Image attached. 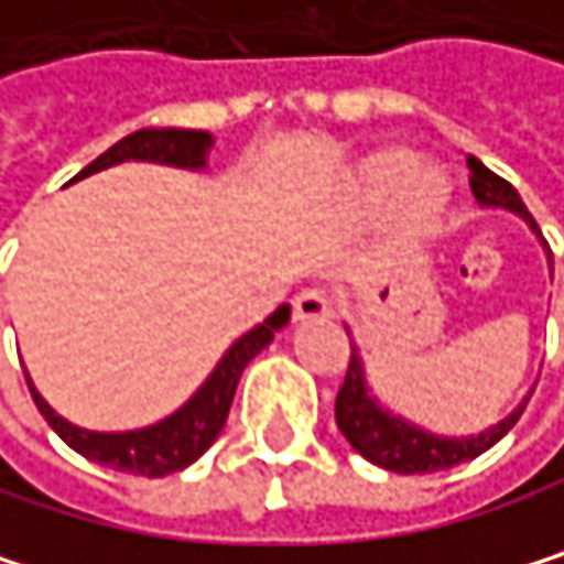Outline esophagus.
<instances>
[{
  "label": "esophagus",
  "instance_id": "34e87169",
  "mask_svg": "<svg viewBox=\"0 0 564 564\" xmlns=\"http://www.w3.org/2000/svg\"><path fill=\"white\" fill-rule=\"evenodd\" d=\"M292 313L299 323H308V319H329L333 316V299L323 292V289H302L292 302Z\"/></svg>",
  "mask_w": 564,
  "mask_h": 564
}]
</instances>
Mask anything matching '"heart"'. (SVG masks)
Returning a JSON list of instances; mask_svg holds the SVG:
<instances>
[{
	"mask_svg": "<svg viewBox=\"0 0 564 564\" xmlns=\"http://www.w3.org/2000/svg\"><path fill=\"white\" fill-rule=\"evenodd\" d=\"M349 194L359 208L397 205V218L410 231H427L444 215L451 184L437 167L413 164L400 148H387L366 158L349 184Z\"/></svg>",
	"mask_w": 564,
	"mask_h": 564,
	"instance_id": "obj_1",
	"label": "heart"
}]
</instances>
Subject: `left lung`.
Returning a JSON list of instances; mask_svg holds the SVG:
<instances>
[{
  "mask_svg": "<svg viewBox=\"0 0 564 564\" xmlns=\"http://www.w3.org/2000/svg\"><path fill=\"white\" fill-rule=\"evenodd\" d=\"M467 167H470V191H474L477 205L481 208H505V212L521 215L531 225V231L542 238L539 225H534L524 202L518 198V191L505 177L488 171L477 158H467ZM549 262H552V251H549ZM524 403H528V397H524ZM524 403L518 410H511L501 424L481 431L477 437H437L424 427L410 424V420L383 410L373 400L370 387H366V370H362L359 349L349 346L346 380L336 393V427L352 444V451H359L377 467H387L393 474H434V470H447V467H457L464 460H474L477 454L495 447L518 424Z\"/></svg>",
  "mask_w": 564,
  "mask_h": 564,
  "instance_id": "8db88e82",
  "label": "left lung"
}]
</instances>
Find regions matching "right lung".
<instances>
[{
	"instance_id": "add662e5",
	"label": "right lung",
	"mask_w": 564,
	"mask_h": 564,
	"mask_svg": "<svg viewBox=\"0 0 564 564\" xmlns=\"http://www.w3.org/2000/svg\"><path fill=\"white\" fill-rule=\"evenodd\" d=\"M215 144V137L208 130H177V127H164V130H137L110 151H104L90 167H83L76 177L97 174L104 167L123 164V161H154V164H171V167H191L198 171L205 167V158ZM73 177V181H76ZM289 323V305H279L275 313L259 323L256 329H248L241 339L231 343V349L221 356V362L215 366V373L202 383V390L194 393L181 410H174L171 416H164L161 424H151L144 431H127V434H97V431H83L69 420H63L30 383V393L40 406V413L46 416V424L87 460H97L104 467L123 470V474H144V477H164L174 470H184L187 464L198 460L221 434L241 370L256 359L272 339L275 333Z\"/></svg>"
}]
</instances>
